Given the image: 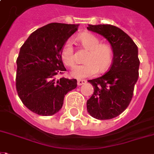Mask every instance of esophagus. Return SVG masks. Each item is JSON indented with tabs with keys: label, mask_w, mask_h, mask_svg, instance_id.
Returning a JSON list of instances; mask_svg holds the SVG:
<instances>
[{
	"label": "esophagus",
	"mask_w": 154,
	"mask_h": 154,
	"mask_svg": "<svg viewBox=\"0 0 154 154\" xmlns=\"http://www.w3.org/2000/svg\"><path fill=\"white\" fill-rule=\"evenodd\" d=\"M87 80L85 79H79L78 81H77V84H78V86H80V85H83V84H86Z\"/></svg>",
	"instance_id": "obj_1"
}]
</instances>
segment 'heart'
<instances>
[{
    "label": "heart",
    "mask_w": 154,
    "mask_h": 154,
    "mask_svg": "<svg viewBox=\"0 0 154 154\" xmlns=\"http://www.w3.org/2000/svg\"><path fill=\"white\" fill-rule=\"evenodd\" d=\"M79 38L83 47L88 50V53L84 57L85 63L75 66L71 75L75 78L83 79L94 75L98 70L102 73L108 70L114 58V51L111 46L107 44H100V40L91 33H83ZM61 58L68 67H72L75 63V54L70 39L62 45Z\"/></svg>",
    "instance_id": "1"
}]
</instances>
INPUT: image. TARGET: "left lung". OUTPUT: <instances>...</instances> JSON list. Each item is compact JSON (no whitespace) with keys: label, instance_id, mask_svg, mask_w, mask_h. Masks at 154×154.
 I'll use <instances>...</instances> for the list:
<instances>
[{"label":"left lung","instance_id":"8db88e82","mask_svg":"<svg viewBox=\"0 0 154 154\" xmlns=\"http://www.w3.org/2000/svg\"><path fill=\"white\" fill-rule=\"evenodd\" d=\"M88 29L108 40L114 51V58L105 75L88 81L93 86L94 92L87 100V109L97 119H111L122 114L132 99L139 77L138 48L127 33L115 26L88 25Z\"/></svg>","mask_w":154,"mask_h":154}]
</instances>
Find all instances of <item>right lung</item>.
<instances>
[{"label":"right lung","mask_w":154,"mask_h":154,"mask_svg":"<svg viewBox=\"0 0 154 154\" xmlns=\"http://www.w3.org/2000/svg\"><path fill=\"white\" fill-rule=\"evenodd\" d=\"M79 24L53 23L32 32L17 58L16 89L22 102L33 113L49 116L62 109L65 95L77 87L75 79L54 77L66 70L61 58L64 43Z\"/></svg>","instance_id":"1"}]
</instances>
